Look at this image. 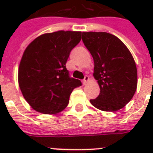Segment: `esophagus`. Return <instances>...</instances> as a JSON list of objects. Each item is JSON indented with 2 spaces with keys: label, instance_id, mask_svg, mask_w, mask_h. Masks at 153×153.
Instances as JSON below:
<instances>
[{
  "label": "esophagus",
  "instance_id": "34e87169",
  "mask_svg": "<svg viewBox=\"0 0 153 153\" xmlns=\"http://www.w3.org/2000/svg\"><path fill=\"white\" fill-rule=\"evenodd\" d=\"M88 82H90V78H89V76H85V78H84V79L82 80V83H83V85H86Z\"/></svg>",
  "mask_w": 153,
  "mask_h": 153
}]
</instances>
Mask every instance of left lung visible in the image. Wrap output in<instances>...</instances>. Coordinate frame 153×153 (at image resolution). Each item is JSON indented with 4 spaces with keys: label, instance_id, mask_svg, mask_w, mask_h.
I'll use <instances>...</instances> for the list:
<instances>
[{
    "label": "left lung",
    "instance_id": "1",
    "mask_svg": "<svg viewBox=\"0 0 153 153\" xmlns=\"http://www.w3.org/2000/svg\"><path fill=\"white\" fill-rule=\"evenodd\" d=\"M82 41L94 59V78L100 94L91 103L106 112L117 111L133 98L137 86V70L123 42L107 32H82Z\"/></svg>",
    "mask_w": 153,
    "mask_h": 153
}]
</instances>
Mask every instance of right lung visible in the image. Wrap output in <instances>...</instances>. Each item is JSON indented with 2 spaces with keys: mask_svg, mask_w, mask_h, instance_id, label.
Masks as SVG:
<instances>
[{
  "mask_svg": "<svg viewBox=\"0 0 153 153\" xmlns=\"http://www.w3.org/2000/svg\"><path fill=\"white\" fill-rule=\"evenodd\" d=\"M82 39L81 32L57 31L32 41L24 51L18 82L24 98L36 111L55 114L69 103L71 94L82 82L70 78L66 68L70 52Z\"/></svg>",
  "mask_w": 153,
  "mask_h": 153,
  "instance_id": "right-lung-1",
  "label": "right lung"
}]
</instances>
